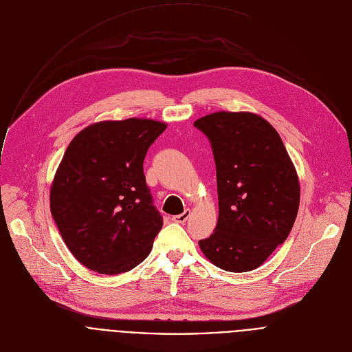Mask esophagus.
I'll return each instance as SVG.
<instances>
[{
  "mask_svg": "<svg viewBox=\"0 0 352 352\" xmlns=\"http://www.w3.org/2000/svg\"><path fill=\"white\" fill-rule=\"evenodd\" d=\"M189 216H190V210H188V209H186L184 213L177 214V216H173V221L182 224V223H185V221L189 219Z\"/></svg>",
  "mask_w": 352,
  "mask_h": 352,
  "instance_id": "34e87169",
  "label": "esophagus"
}]
</instances>
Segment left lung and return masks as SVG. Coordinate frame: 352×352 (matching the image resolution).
I'll use <instances>...</instances> for the list:
<instances>
[{"instance_id": "left-lung-1", "label": "left lung", "mask_w": 352, "mask_h": 352, "mask_svg": "<svg viewBox=\"0 0 352 352\" xmlns=\"http://www.w3.org/2000/svg\"><path fill=\"white\" fill-rule=\"evenodd\" d=\"M193 125L212 143L219 195L217 226L199 246L226 272L255 270L296 219L300 189L294 163L278 132L258 114L219 111Z\"/></svg>"}]
</instances>
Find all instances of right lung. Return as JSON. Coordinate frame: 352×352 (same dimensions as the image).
Returning a JSON list of instances; mask_svg holds the SVG:
<instances>
[{
  "mask_svg": "<svg viewBox=\"0 0 352 352\" xmlns=\"http://www.w3.org/2000/svg\"><path fill=\"white\" fill-rule=\"evenodd\" d=\"M166 122L100 121L68 144L50 189V209L71 254L100 274L126 273L150 254L163 227L143 160Z\"/></svg>",
  "mask_w": 352,
  "mask_h": 352,
  "instance_id": "add662e5",
  "label": "right lung"
}]
</instances>
